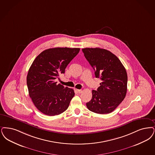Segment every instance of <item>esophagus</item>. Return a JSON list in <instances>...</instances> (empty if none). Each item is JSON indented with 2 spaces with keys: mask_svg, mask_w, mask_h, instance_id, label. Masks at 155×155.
<instances>
[{
  "mask_svg": "<svg viewBox=\"0 0 155 155\" xmlns=\"http://www.w3.org/2000/svg\"><path fill=\"white\" fill-rule=\"evenodd\" d=\"M77 92H78V93H82V89H77Z\"/></svg>",
  "mask_w": 155,
  "mask_h": 155,
  "instance_id": "esophagus-1",
  "label": "esophagus"
}]
</instances>
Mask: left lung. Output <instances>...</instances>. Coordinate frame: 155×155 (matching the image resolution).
<instances>
[{
    "label": "left lung",
    "mask_w": 155,
    "mask_h": 155,
    "mask_svg": "<svg viewBox=\"0 0 155 155\" xmlns=\"http://www.w3.org/2000/svg\"><path fill=\"white\" fill-rule=\"evenodd\" d=\"M82 52L101 82L92 98L87 103L91 111L100 114L113 111L124 100L127 92V75L118 57L110 51L100 48H85Z\"/></svg>",
    "instance_id": "obj_1"
}]
</instances>
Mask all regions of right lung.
Returning a JSON list of instances; mask_svg holds the SVG:
<instances>
[{"mask_svg": "<svg viewBox=\"0 0 155 155\" xmlns=\"http://www.w3.org/2000/svg\"><path fill=\"white\" fill-rule=\"evenodd\" d=\"M78 48H54L44 50L32 63L27 75L29 94L36 107L43 114L58 115L65 111L74 91L57 84L56 79L64 73L68 63L77 55Z\"/></svg>", "mask_w": 155, "mask_h": 155, "instance_id": "1", "label": "right lung"}]
</instances>
